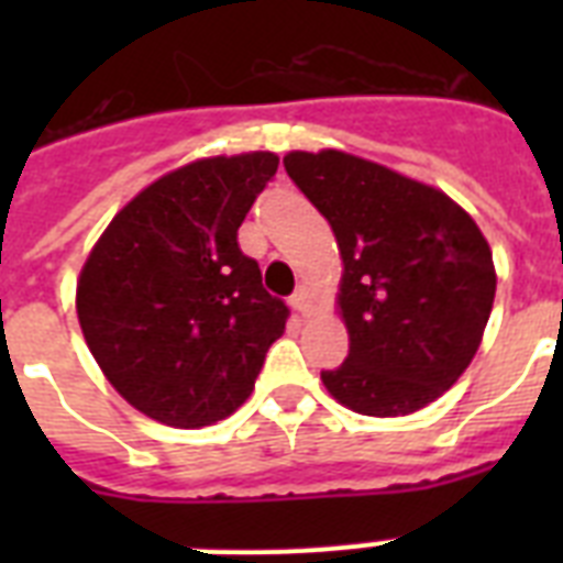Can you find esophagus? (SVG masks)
<instances>
[{
    "label": "esophagus",
    "mask_w": 563,
    "mask_h": 563,
    "mask_svg": "<svg viewBox=\"0 0 563 563\" xmlns=\"http://www.w3.org/2000/svg\"><path fill=\"white\" fill-rule=\"evenodd\" d=\"M289 303H291V309H295V312H300V316H307V312H309V291L307 289H298L289 298Z\"/></svg>",
    "instance_id": "obj_1"
}]
</instances>
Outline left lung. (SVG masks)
I'll list each match as a JSON object with an SVG mask.
<instances>
[{"instance_id": "obj_1", "label": "left lung", "mask_w": 563, "mask_h": 563, "mask_svg": "<svg viewBox=\"0 0 563 563\" xmlns=\"http://www.w3.org/2000/svg\"><path fill=\"white\" fill-rule=\"evenodd\" d=\"M283 166L342 251L347 360L327 391L371 418L438 400L479 351L494 307L490 247L441 189L344 152H291Z\"/></svg>"}]
</instances>
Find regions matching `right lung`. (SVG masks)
<instances>
[{
    "label": "right lung",
    "mask_w": 563,
    "mask_h": 563,
    "mask_svg": "<svg viewBox=\"0 0 563 563\" xmlns=\"http://www.w3.org/2000/svg\"><path fill=\"white\" fill-rule=\"evenodd\" d=\"M277 154L207 157L125 203L78 277L87 347L134 409L175 429L228 418L251 397L289 307L268 295L239 224Z\"/></svg>",
    "instance_id": "obj_1"
}]
</instances>
